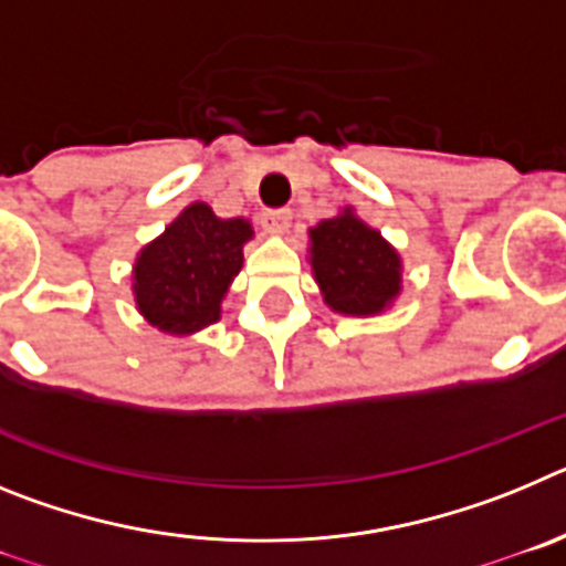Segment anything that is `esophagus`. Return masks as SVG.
<instances>
[{
    "label": "esophagus",
    "instance_id": "34e87169",
    "mask_svg": "<svg viewBox=\"0 0 566 566\" xmlns=\"http://www.w3.org/2000/svg\"><path fill=\"white\" fill-rule=\"evenodd\" d=\"M260 227L266 229L269 234H286L289 227H292V212L289 209H274V212H266L260 218Z\"/></svg>",
    "mask_w": 566,
    "mask_h": 566
}]
</instances>
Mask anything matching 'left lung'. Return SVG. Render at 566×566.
Wrapping results in <instances>:
<instances>
[{
	"label": "left lung",
	"instance_id": "1",
	"mask_svg": "<svg viewBox=\"0 0 566 566\" xmlns=\"http://www.w3.org/2000/svg\"><path fill=\"white\" fill-rule=\"evenodd\" d=\"M308 263L326 306L345 317H377L402 294V258L354 207L308 229Z\"/></svg>",
	"mask_w": 566,
	"mask_h": 566
}]
</instances>
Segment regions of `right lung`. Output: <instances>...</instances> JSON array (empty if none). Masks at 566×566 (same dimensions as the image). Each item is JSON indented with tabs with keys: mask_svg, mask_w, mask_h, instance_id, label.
<instances>
[{
	"mask_svg": "<svg viewBox=\"0 0 566 566\" xmlns=\"http://www.w3.org/2000/svg\"><path fill=\"white\" fill-rule=\"evenodd\" d=\"M252 238L247 218H218L209 203H189L135 254L129 277L138 314L172 337H189L218 323Z\"/></svg>",
	"mask_w": 566,
	"mask_h": 566,
	"instance_id": "add662e5",
	"label": "right lung"
}]
</instances>
